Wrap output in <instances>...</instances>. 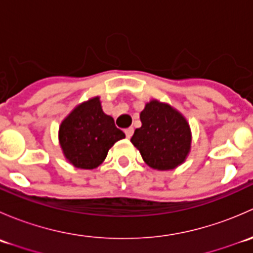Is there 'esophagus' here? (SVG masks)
I'll use <instances>...</instances> for the list:
<instances>
[{"instance_id": "obj_1", "label": "esophagus", "mask_w": 253, "mask_h": 253, "mask_svg": "<svg viewBox=\"0 0 253 253\" xmlns=\"http://www.w3.org/2000/svg\"><path fill=\"white\" fill-rule=\"evenodd\" d=\"M133 127H128V128H126L125 129V133H126V137L127 138H131L132 137V134H133Z\"/></svg>"}]
</instances>
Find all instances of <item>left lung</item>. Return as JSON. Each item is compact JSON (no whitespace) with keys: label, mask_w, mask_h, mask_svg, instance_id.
Here are the masks:
<instances>
[{"label":"left lung","mask_w":253,"mask_h":253,"mask_svg":"<svg viewBox=\"0 0 253 253\" xmlns=\"http://www.w3.org/2000/svg\"><path fill=\"white\" fill-rule=\"evenodd\" d=\"M142 127L131 142L150 168L170 170L185 162L191 148L190 126L185 117L168 104L153 100L141 112Z\"/></svg>","instance_id":"8db88e82"}]
</instances>
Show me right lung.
<instances>
[{
    "label": "right lung",
    "mask_w": 253,
    "mask_h": 253,
    "mask_svg": "<svg viewBox=\"0 0 253 253\" xmlns=\"http://www.w3.org/2000/svg\"><path fill=\"white\" fill-rule=\"evenodd\" d=\"M58 138L71 164L79 169H94L104 162L114 143L125 138V133L103 111L99 98H93L63 120Z\"/></svg>",
    "instance_id": "obj_1"
}]
</instances>
